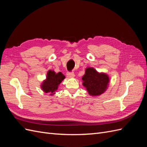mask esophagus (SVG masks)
I'll list each match as a JSON object with an SVG mask.
<instances>
[{"label": "esophagus", "instance_id": "esophagus-1", "mask_svg": "<svg viewBox=\"0 0 147 147\" xmlns=\"http://www.w3.org/2000/svg\"><path fill=\"white\" fill-rule=\"evenodd\" d=\"M67 76L68 77H74L75 74L73 72H67Z\"/></svg>", "mask_w": 147, "mask_h": 147}]
</instances>
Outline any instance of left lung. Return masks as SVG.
Here are the masks:
<instances>
[{"instance_id":"left-lung-1","label":"left lung","mask_w":147,"mask_h":147,"mask_svg":"<svg viewBox=\"0 0 147 147\" xmlns=\"http://www.w3.org/2000/svg\"><path fill=\"white\" fill-rule=\"evenodd\" d=\"M83 85L85 86L89 94L92 96L100 95L107 88L109 79L105 74H99L93 68L86 69L85 75L82 78Z\"/></svg>"}]
</instances>
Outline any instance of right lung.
I'll return each mask as SVG.
<instances>
[{
  "instance_id": "add662e5",
  "label": "right lung",
  "mask_w": 147,
  "mask_h": 147,
  "mask_svg": "<svg viewBox=\"0 0 147 147\" xmlns=\"http://www.w3.org/2000/svg\"><path fill=\"white\" fill-rule=\"evenodd\" d=\"M65 76L61 72L56 74L54 71L49 70L47 80L42 84V90L45 92H50L51 95L54 94L59 84L64 79Z\"/></svg>"
}]
</instances>
